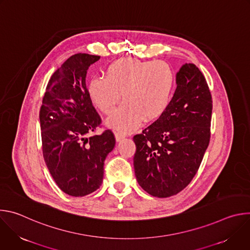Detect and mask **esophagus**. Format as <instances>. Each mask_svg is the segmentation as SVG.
Returning a JSON list of instances; mask_svg holds the SVG:
<instances>
[{
  "mask_svg": "<svg viewBox=\"0 0 250 250\" xmlns=\"http://www.w3.org/2000/svg\"><path fill=\"white\" fill-rule=\"evenodd\" d=\"M115 137H116L117 141H121L123 138H125V134H123L122 132H116Z\"/></svg>",
  "mask_w": 250,
  "mask_h": 250,
  "instance_id": "1",
  "label": "esophagus"
}]
</instances>
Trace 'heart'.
Wrapping results in <instances>:
<instances>
[{"instance_id":"heart-1","label":"heart","mask_w":250,"mask_h":250,"mask_svg":"<svg viewBox=\"0 0 250 250\" xmlns=\"http://www.w3.org/2000/svg\"><path fill=\"white\" fill-rule=\"evenodd\" d=\"M174 83V72L167 62L125 58L109 65L104 78L92 79L87 90L96 108L105 115L112 114L123 98L125 103L109 118L108 125L129 132L144 119L154 121L166 111Z\"/></svg>"}]
</instances>
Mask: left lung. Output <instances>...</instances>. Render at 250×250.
Segmentation results:
<instances>
[{
    "label": "left lung",
    "instance_id": "1",
    "mask_svg": "<svg viewBox=\"0 0 250 250\" xmlns=\"http://www.w3.org/2000/svg\"><path fill=\"white\" fill-rule=\"evenodd\" d=\"M166 111L133 136V167L139 186L167 198L181 192L196 175L209 142L212 102L199 68L184 64Z\"/></svg>",
    "mask_w": 250,
    "mask_h": 250
}]
</instances>
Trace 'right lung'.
Segmentation results:
<instances>
[{
    "label": "right lung",
    "instance_id": "add662e5",
    "mask_svg": "<svg viewBox=\"0 0 250 250\" xmlns=\"http://www.w3.org/2000/svg\"><path fill=\"white\" fill-rule=\"evenodd\" d=\"M99 59L86 53L69 57L51 76L40 112L44 161L57 186L73 197L100 188L105 157L116 145L109 129L90 136L101 118L88 95L86 75Z\"/></svg>",
    "mask_w": 250,
    "mask_h": 250
}]
</instances>
